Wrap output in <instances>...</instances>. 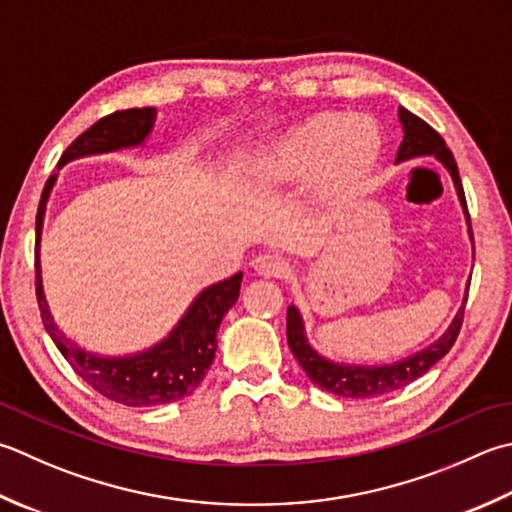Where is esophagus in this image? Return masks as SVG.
<instances>
[{
    "mask_svg": "<svg viewBox=\"0 0 512 512\" xmlns=\"http://www.w3.org/2000/svg\"><path fill=\"white\" fill-rule=\"evenodd\" d=\"M257 275L262 277H282L286 270V262L277 255H257L253 262H250Z\"/></svg>",
    "mask_w": 512,
    "mask_h": 512,
    "instance_id": "esophagus-1",
    "label": "esophagus"
}]
</instances>
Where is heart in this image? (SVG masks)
Here are the masks:
<instances>
[{
	"label": "heart",
	"instance_id": "heart-1",
	"mask_svg": "<svg viewBox=\"0 0 512 512\" xmlns=\"http://www.w3.org/2000/svg\"><path fill=\"white\" fill-rule=\"evenodd\" d=\"M382 153V135L364 115H315L244 157L248 193L277 195L317 177V195L335 199L362 184Z\"/></svg>",
	"mask_w": 512,
	"mask_h": 512
}]
</instances>
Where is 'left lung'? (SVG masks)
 <instances>
[{
	"label": "left lung",
	"instance_id": "obj_1",
	"mask_svg": "<svg viewBox=\"0 0 512 512\" xmlns=\"http://www.w3.org/2000/svg\"><path fill=\"white\" fill-rule=\"evenodd\" d=\"M399 124L404 130L402 146L397 150L395 164L410 162V159H422V157H435L439 164H442L450 179H453L455 193L459 199V206H462V213L466 217L468 226V239L473 244V259H475V242H473V228H470V217L466 208V197L462 188V179H459V170L455 164V157L450 153L446 142L437 130L430 128L424 119L410 113V110L399 106L397 110ZM468 286L464 293V302L459 306L457 315L448 328L442 333V337L435 339L433 344L424 346L417 353L397 359V362L390 364H348V362H335V359L324 357L319 350L313 348L308 342L306 335V324L304 317L299 313V308L290 304L288 315H286V337L290 353L302 364L304 373L308 375L310 382L319 386L326 393H333L339 397H350V399H370V397H382L386 393H395V390L413 384L415 379L426 375L430 368H433L439 359H442L450 348H453L455 339L459 335V328H462L464 319V306L468 297Z\"/></svg>",
	"mask_w": 512,
	"mask_h": 512
}]
</instances>
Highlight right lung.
Listing matches in <instances>:
<instances>
[{"label":"right lung","mask_w":512,"mask_h":512,"mask_svg":"<svg viewBox=\"0 0 512 512\" xmlns=\"http://www.w3.org/2000/svg\"><path fill=\"white\" fill-rule=\"evenodd\" d=\"M157 108H130L99 119L86 133L79 135L66 153L59 159L57 170L75 159L117 153V150L144 148L146 139L155 128ZM53 175L44 186L42 202L37 210V239H35V275H37V304L42 310V322L53 339L59 353L73 366L75 373L93 386L97 393L113 399L117 404L144 408L173 404L195 393L202 384L217 350V330L224 315L239 299L244 273H237L222 282H215L199 290V295L190 302L186 313L177 319L166 337L157 344L128 355H99L68 339L57 326L50 313L44 282L39 248H42V228L48 197L57 182Z\"/></svg>","instance_id":"add662e5"}]
</instances>
